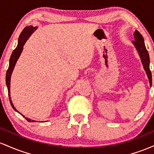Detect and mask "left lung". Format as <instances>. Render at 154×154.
<instances>
[{
    "mask_svg": "<svg viewBox=\"0 0 154 154\" xmlns=\"http://www.w3.org/2000/svg\"><path fill=\"white\" fill-rule=\"evenodd\" d=\"M134 38L135 40L132 41L134 45L138 51L140 56L141 61H142L144 69L146 70V74L149 79L150 82V86H151L152 85V75H151V72L150 70L149 67V63H150V59H149V54H148V51L146 50V45L144 43V40L143 36L141 35L140 33L138 31L136 30L134 33Z\"/></svg>",
    "mask_w": 154,
    "mask_h": 154,
    "instance_id": "obj_1",
    "label": "left lung"
}]
</instances>
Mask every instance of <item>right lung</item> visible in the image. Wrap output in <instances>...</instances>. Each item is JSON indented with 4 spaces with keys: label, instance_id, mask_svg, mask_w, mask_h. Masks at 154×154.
I'll return each mask as SVG.
<instances>
[{
    "label": "right lung",
    "instance_id": "1",
    "mask_svg": "<svg viewBox=\"0 0 154 154\" xmlns=\"http://www.w3.org/2000/svg\"><path fill=\"white\" fill-rule=\"evenodd\" d=\"M37 29L36 26H26L24 29H23L22 32H21L20 35H19V38L18 40V45L17 47L16 48V49L13 51L12 53L11 56L10 58V61H9V66H8V69L6 72V85H7V88H8V95H9V100H10V103L11 105L12 108L16 111L18 112V111L15 109L13 103H12L11 100V97H10V81H11V73L13 72L14 68V66L16 64V62L18 60L19 56H20L21 53L23 50V46H24V43H26V40L29 38V37L30 36L32 33L34 32L35 29ZM23 116V115H22ZM24 117V116H23ZM26 119L27 120L28 122H35L34 120H31L29 119H27L26 118Z\"/></svg>",
    "mask_w": 154,
    "mask_h": 154
}]
</instances>
